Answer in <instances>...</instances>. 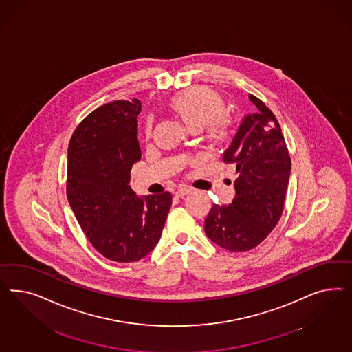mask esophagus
I'll use <instances>...</instances> for the list:
<instances>
[{
	"label": "esophagus",
	"mask_w": 352,
	"mask_h": 352,
	"mask_svg": "<svg viewBox=\"0 0 352 352\" xmlns=\"http://www.w3.org/2000/svg\"><path fill=\"white\" fill-rule=\"evenodd\" d=\"M191 191V188H188V187H181L179 190H177V191H175V196L182 199V197H184L186 195H188Z\"/></svg>",
	"instance_id": "34e87169"
}]
</instances>
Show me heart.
I'll return each mask as SVG.
<instances>
[{
	"mask_svg": "<svg viewBox=\"0 0 352 352\" xmlns=\"http://www.w3.org/2000/svg\"><path fill=\"white\" fill-rule=\"evenodd\" d=\"M169 108L175 118L190 131H200L208 126L209 138L223 143L230 138V121L224 115L226 100L213 89L197 86L174 96Z\"/></svg>",
	"mask_w": 352,
	"mask_h": 352,
	"instance_id": "heart-1",
	"label": "heart"
}]
</instances>
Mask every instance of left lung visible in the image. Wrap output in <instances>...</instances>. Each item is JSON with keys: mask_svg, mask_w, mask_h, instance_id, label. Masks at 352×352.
<instances>
[{"mask_svg": "<svg viewBox=\"0 0 352 352\" xmlns=\"http://www.w3.org/2000/svg\"><path fill=\"white\" fill-rule=\"evenodd\" d=\"M254 111L241 120L224 151L226 164L239 173L231 204H214L205 234L228 252H246L261 244L284 209L292 162L275 115L256 96Z\"/></svg>", "mask_w": 352, "mask_h": 352, "instance_id": "left-lung-1", "label": "left lung"}]
</instances>
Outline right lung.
I'll return each mask as SVG.
<instances>
[{"instance_id": "1", "label": "right lung", "mask_w": 352, "mask_h": 352, "mask_svg": "<svg viewBox=\"0 0 352 352\" xmlns=\"http://www.w3.org/2000/svg\"><path fill=\"white\" fill-rule=\"evenodd\" d=\"M138 99L96 108L77 126L68 146L67 197L96 250L111 261L135 262L160 240L171 195L137 196L129 186L140 160Z\"/></svg>"}]
</instances>
